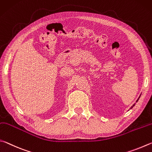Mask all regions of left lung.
Masks as SVG:
<instances>
[{"label":"left lung","instance_id":"1","mask_svg":"<svg viewBox=\"0 0 152 152\" xmlns=\"http://www.w3.org/2000/svg\"><path fill=\"white\" fill-rule=\"evenodd\" d=\"M139 98H140V97H139ZM139 98H138V99H139ZM138 99H137V101H136V102H137V101H138ZM135 105V104H134V105H132V107H131V108H130V109H132V107H134V105Z\"/></svg>","mask_w":152,"mask_h":152}]
</instances>
